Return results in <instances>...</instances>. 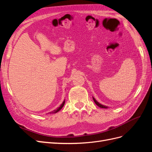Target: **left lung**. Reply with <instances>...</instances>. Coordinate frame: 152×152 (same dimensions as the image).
Listing matches in <instances>:
<instances>
[{
	"label": "left lung",
	"instance_id": "left-lung-1",
	"mask_svg": "<svg viewBox=\"0 0 152 152\" xmlns=\"http://www.w3.org/2000/svg\"><path fill=\"white\" fill-rule=\"evenodd\" d=\"M93 100H94V103L97 104L99 107H100V108H108V107H107V106H105V105H103V104H101V103H99V102H98L97 101H96V99H95V98H94V97H93Z\"/></svg>",
	"mask_w": 152,
	"mask_h": 152
}]
</instances>
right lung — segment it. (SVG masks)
Masks as SVG:
<instances>
[{
  "mask_svg": "<svg viewBox=\"0 0 152 152\" xmlns=\"http://www.w3.org/2000/svg\"><path fill=\"white\" fill-rule=\"evenodd\" d=\"M65 99H64V101L63 102V103H62V104L59 106V107H58V108H57L56 110H53V111H52V112H49V113H57V112H58L59 110H60L63 107V106H64V104H65Z\"/></svg>",
  "mask_w": 152,
  "mask_h": 152,
  "instance_id": "obj_1",
  "label": "right lung"
}]
</instances>
